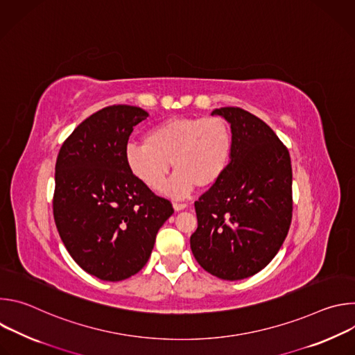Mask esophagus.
<instances>
[{
  "mask_svg": "<svg viewBox=\"0 0 355 355\" xmlns=\"http://www.w3.org/2000/svg\"><path fill=\"white\" fill-rule=\"evenodd\" d=\"M173 207H174V209H175V212H180V211H184L185 208H187V205L185 204H177V202H174L173 204Z\"/></svg>",
  "mask_w": 355,
  "mask_h": 355,
  "instance_id": "34e87169",
  "label": "esophagus"
}]
</instances>
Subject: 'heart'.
I'll return each mask as SVG.
<instances>
[{"mask_svg":"<svg viewBox=\"0 0 355 355\" xmlns=\"http://www.w3.org/2000/svg\"><path fill=\"white\" fill-rule=\"evenodd\" d=\"M233 136L220 116H174L151 128L144 141L126 146L125 162L146 188L163 187L170 166L177 170L164 188L168 196L182 198L193 188L215 185L229 166Z\"/></svg>","mask_w":355,"mask_h":355,"instance_id":"heart-1","label":"heart"}]
</instances>
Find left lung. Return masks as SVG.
<instances>
[{
  "instance_id": "1",
  "label": "left lung",
  "mask_w": 355,
  "mask_h": 355,
  "mask_svg": "<svg viewBox=\"0 0 355 355\" xmlns=\"http://www.w3.org/2000/svg\"><path fill=\"white\" fill-rule=\"evenodd\" d=\"M230 123L233 148L220 180L195 202L191 250L198 264L226 279L261 271L281 248L292 219L288 148L260 118L241 108L212 112Z\"/></svg>"
}]
</instances>
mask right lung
Listing matches in <instances>:
<instances>
[{
    "instance_id": "add662e5",
    "label": "right lung",
    "mask_w": 355,
    "mask_h": 355,
    "mask_svg": "<svg viewBox=\"0 0 355 355\" xmlns=\"http://www.w3.org/2000/svg\"><path fill=\"white\" fill-rule=\"evenodd\" d=\"M147 116L139 107H107L81 122L58 156L56 227L73 260L103 281L139 272L174 214L171 202L137 181L125 162L129 136Z\"/></svg>"
}]
</instances>
